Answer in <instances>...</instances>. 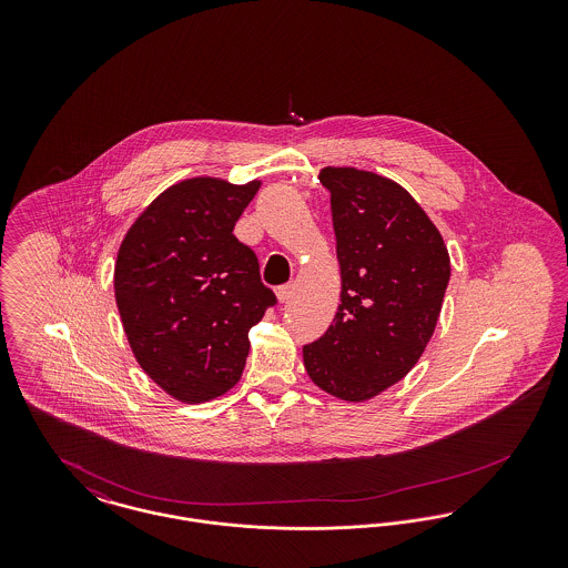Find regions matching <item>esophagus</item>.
Instances as JSON below:
<instances>
[{
  "label": "esophagus",
  "mask_w": 568,
  "mask_h": 568,
  "mask_svg": "<svg viewBox=\"0 0 568 568\" xmlns=\"http://www.w3.org/2000/svg\"><path fill=\"white\" fill-rule=\"evenodd\" d=\"M292 292H294V287H292V285H281V287H276V297H278V302H287V300L292 297Z\"/></svg>",
  "instance_id": "esophagus-1"
}]
</instances>
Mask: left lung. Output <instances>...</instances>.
Wrapping results in <instances>:
<instances>
[{
	"label": "left lung",
	"mask_w": 568,
	"mask_h": 568,
	"mask_svg": "<svg viewBox=\"0 0 568 568\" xmlns=\"http://www.w3.org/2000/svg\"><path fill=\"white\" fill-rule=\"evenodd\" d=\"M341 264V306L304 345L324 392L362 403L398 383L433 338L449 253L433 221L398 183L355 168H324Z\"/></svg>",
	"instance_id": "8db88e82"
}]
</instances>
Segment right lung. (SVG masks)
<instances>
[{
	"mask_svg": "<svg viewBox=\"0 0 568 568\" xmlns=\"http://www.w3.org/2000/svg\"><path fill=\"white\" fill-rule=\"evenodd\" d=\"M260 181L190 179L135 219L116 255L114 296L142 371L170 396L204 403L239 383L248 329L276 304L234 225Z\"/></svg>",
	"mask_w": 568,
	"mask_h": 568,
	"instance_id": "1",
	"label": "right lung"
}]
</instances>
